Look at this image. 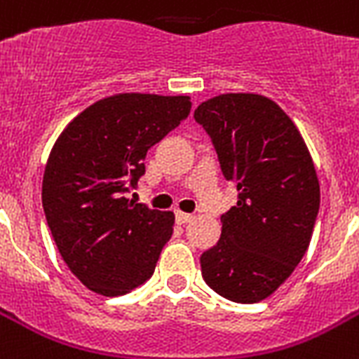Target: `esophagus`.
<instances>
[{
  "label": "esophagus",
  "mask_w": 359,
  "mask_h": 359,
  "mask_svg": "<svg viewBox=\"0 0 359 359\" xmlns=\"http://www.w3.org/2000/svg\"><path fill=\"white\" fill-rule=\"evenodd\" d=\"M177 223L179 225H184V223H189V221L194 219V215L191 214H186V212H180V210H177Z\"/></svg>",
  "instance_id": "esophagus-1"
}]
</instances>
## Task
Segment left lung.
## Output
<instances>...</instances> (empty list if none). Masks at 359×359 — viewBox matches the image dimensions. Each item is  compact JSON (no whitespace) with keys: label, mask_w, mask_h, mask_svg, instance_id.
I'll return each instance as SVG.
<instances>
[{"label":"left lung","mask_w":359,"mask_h":359,"mask_svg":"<svg viewBox=\"0 0 359 359\" xmlns=\"http://www.w3.org/2000/svg\"><path fill=\"white\" fill-rule=\"evenodd\" d=\"M221 171L238 189L221 238L201 256L206 284L229 301L273 295L308 250L321 189L297 125L273 99L221 94L195 109Z\"/></svg>","instance_id":"left-lung-1"}]
</instances>
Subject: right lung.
Listing matches in <instances>:
<instances>
[{
  "mask_svg": "<svg viewBox=\"0 0 359 359\" xmlns=\"http://www.w3.org/2000/svg\"><path fill=\"white\" fill-rule=\"evenodd\" d=\"M189 109V95H109L75 116L49 153L43 214L62 260L97 295H125L154 273L175 214L125 194L144 175L149 147Z\"/></svg>",
  "mask_w": 359,
  "mask_h": 359,
  "instance_id": "1",
  "label": "right lung"
}]
</instances>
